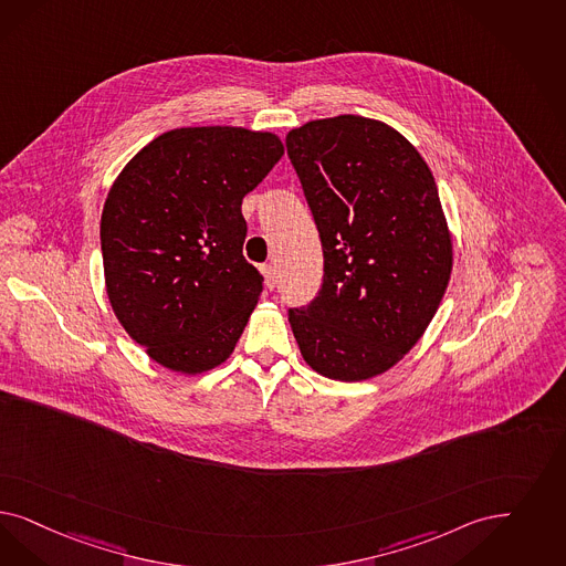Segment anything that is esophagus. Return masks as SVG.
Instances as JSON below:
<instances>
[{
	"mask_svg": "<svg viewBox=\"0 0 566 566\" xmlns=\"http://www.w3.org/2000/svg\"><path fill=\"white\" fill-rule=\"evenodd\" d=\"M261 272H263V277H265V286L270 289V291H273L275 289V270H273L272 265H263L261 268Z\"/></svg>",
	"mask_w": 566,
	"mask_h": 566,
	"instance_id": "obj_1",
	"label": "esophagus"
}]
</instances>
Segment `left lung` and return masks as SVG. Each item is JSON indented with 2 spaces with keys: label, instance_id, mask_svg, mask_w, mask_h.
Returning a JSON list of instances; mask_svg holds the SVG:
<instances>
[{
  "label": "left lung",
  "instance_id": "8db88e82",
  "mask_svg": "<svg viewBox=\"0 0 566 566\" xmlns=\"http://www.w3.org/2000/svg\"><path fill=\"white\" fill-rule=\"evenodd\" d=\"M312 209L324 282L289 310L307 366L332 380H368L420 340L453 263L434 177L406 137L376 118L310 120L286 136Z\"/></svg>",
  "mask_w": 566,
  "mask_h": 566
}]
</instances>
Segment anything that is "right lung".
I'll return each instance as SVG.
<instances>
[{
    "instance_id": "1",
    "label": "right lung",
    "mask_w": 566,
    "mask_h": 566,
    "mask_svg": "<svg viewBox=\"0 0 566 566\" xmlns=\"http://www.w3.org/2000/svg\"><path fill=\"white\" fill-rule=\"evenodd\" d=\"M282 155L270 132L179 127L115 179L99 221L106 294L163 368L200 374L234 352L263 291L242 254V198Z\"/></svg>"
}]
</instances>
